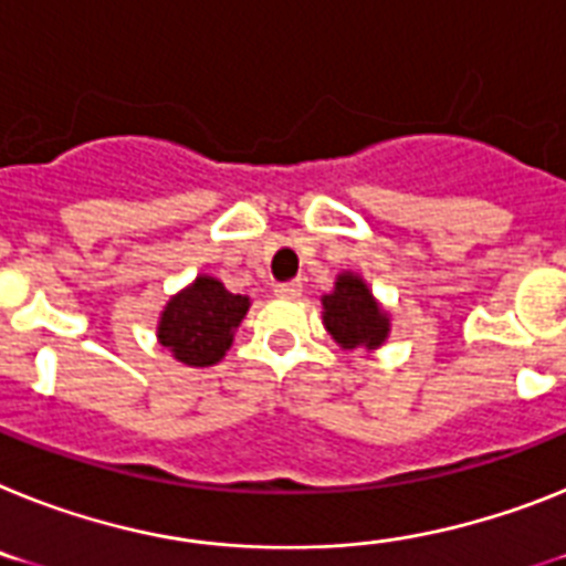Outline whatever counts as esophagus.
<instances>
[{
	"instance_id": "esophagus-1",
	"label": "esophagus",
	"mask_w": 566,
	"mask_h": 566,
	"mask_svg": "<svg viewBox=\"0 0 566 566\" xmlns=\"http://www.w3.org/2000/svg\"><path fill=\"white\" fill-rule=\"evenodd\" d=\"M275 296H279V298H298V296H302V284H298V282L275 284Z\"/></svg>"
}]
</instances>
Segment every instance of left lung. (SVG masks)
Instances as JSON below:
<instances>
[{"label":"left lung","instance_id":"8db88e82","mask_svg":"<svg viewBox=\"0 0 566 566\" xmlns=\"http://www.w3.org/2000/svg\"><path fill=\"white\" fill-rule=\"evenodd\" d=\"M322 325L342 350H377L391 334V316L363 275L342 270L334 291L322 296Z\"/></svg>","mask_w":566,"mask_h":566}]
</instances>
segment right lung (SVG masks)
Listing matches in <instances>:
<instances>
[{"label": "right lung", "mask_w": 566, "mask_h": 566, "mask_svg": "<svg viewBox=\"0 0 566 566\" xmlns=\"http://www.w3.org/2000/svg\"><path fill=\"white\" fill-rule=\"evenodd\" d=\"M247 311L250 296L230 293L216 275L198 273L195 282L169 296L155 336L178 363L210 368L227 356Z\"/></svg>", "instance_id": "obj_1"}]
</instances>
